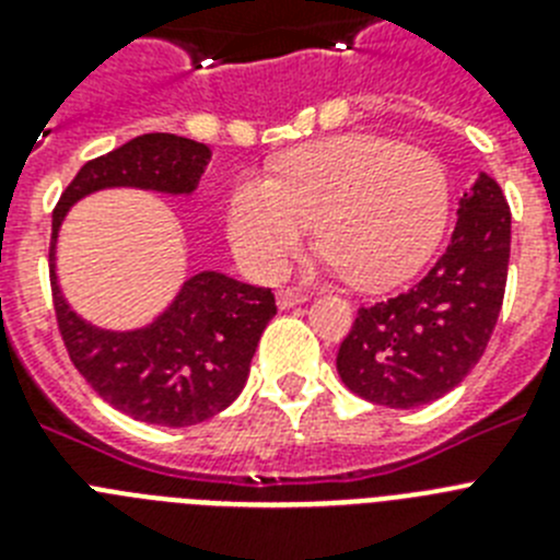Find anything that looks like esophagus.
<instances>
[{"instance_id": "esophagus-1", "label": "esophagus", "mask_w": 560, "mask_h": 560, "mask_svg": "<svg viewBox=\"0 0 560 560\" xmlns=\"http://www.w3.org/2000/svg\"><path fill=\"white\" fill-rule=\"evenodd\" d=\"M305 300H308V294L300 289H283V291H277V305L280 308H294V305H303Z\"/></svg>"}]
</instances>
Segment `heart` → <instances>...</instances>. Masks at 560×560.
<instances>
[{"mask_svg": "<svg viewBox=\"0 0 560 560\" xmlns=\"http://www.w3.org/2000/svg\"><path fill=\"white\" fill-rule=\"evenodd\" d=\"M448 212L452 185L434 153L348 133L283 156L269 182H237L226 199V235L255 275L277 277L316 224L328 264L375 291L427 264Z\"/></svg>", "mask_w": 560, "mask_h": 560, "instance_id": "1", "label": "heart"}]
</instances>
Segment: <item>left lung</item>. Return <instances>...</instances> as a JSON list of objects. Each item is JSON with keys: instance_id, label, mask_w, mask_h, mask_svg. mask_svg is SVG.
<instances>
[{"instance_id": "obj_1", "label": "left lung", "mask_w": 560, "mask_h": 560, "mask_svg": "<svg viewBox=\"0 0 560 560\" xmlns=\"http://www.w3.org/2000/svg\"><path fill=\"white\" fill-rule=\"evenodd\" d=\"M511 260V207L479 173L463 192L452 244L404 294L359 308L336 370L350 393L415 409L452 393L477 368L497 328Z\"/></svg>"}]
</instances>
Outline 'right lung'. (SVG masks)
Returning <instances> with one entry per match:
<instances>
[{
	"mask_svg": "<svg viewBox=\"0 0 560 560\" xmlns=\"http://www.w3.org/2000/svg\"><path fill=\"white\" fill-rule=\"evenodd\" d=\"M210 156L205 142L142 133L86 162L52 212L49 280L69 359L106 404L156 427H196L241 395L260 334L277 314L275 294L224 271H199L153 323L133 330L97 328L69 308L58 283V232L67 212L97 190L133 187L190 196Z\"/></svg>",
	"mask_w": 560,
	"mask_h": 560,
	"instance_id": "1",
	"label": "right lung"
}]
</instances>
